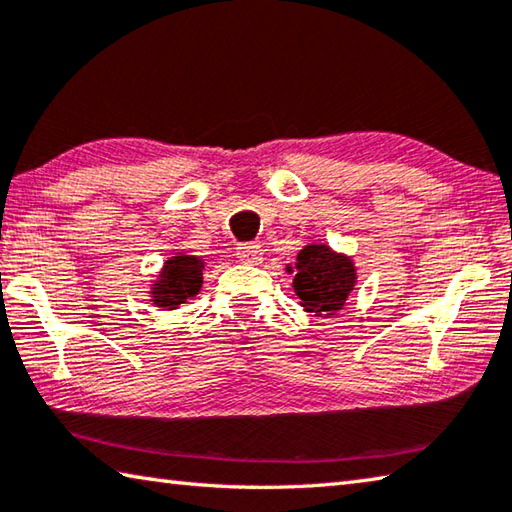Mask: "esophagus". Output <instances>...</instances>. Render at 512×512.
Returning <instances> with one entry per match:
<instances>
[{
  "mask_svg": "<svg viewBox=\"0 0 512 512\" xmlns=\"http://www.w3.org/2000/svg\"><path fill=\"white\" fill-rule=\"evenodd\" d=\"M262 255H264L262 248H259L257 244L244 242V244L237 246V259H239V262H244V264H262V259H264Z\"/></svg>",
  "mask_w": 512,
  "mask_h": 512,
  "instance_id": "obj_1",
  "label": "esophagus"
}]
</instances>
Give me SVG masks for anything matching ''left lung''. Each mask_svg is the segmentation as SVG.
Here are the masks:
<instances>
[{
    "mask_svg": "<svg viewBox=\"0 0 512 512\" xmlns=\"http://www.w3.org/2000/svg\"><path fill=\"white\" fill-rule=\"evenodd\" d=\"M288 266V273H290ZM355 266L324 244H310L299 250L293 288L304 310L315 315H335L342 310L355 286Z\"/></svg>",
    "mask_w": 512,
    "mask_h": 512,
    "instance_id": "left-lung-1",
    "label": "left lung"
}]
</instances>
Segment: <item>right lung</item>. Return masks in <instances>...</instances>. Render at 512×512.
Instances as JSON below:
<instances>
[{
    "label": "right lung",
    "mask_w": 512,
    "mask_h": 512,
    "mask_svg": "<svg viewBox=\"0 0 512 512\" xmlns=\"http://www.w3.org/2000/svg\"><path fill=\"white\" fill-rule=\"evenodd\" d=\"M204 262L193 255L170 257L164 264L159 279L153 284V304L164 310H173L186 299L195 297L202 288Z\"/></svg>",
    "instance_id": "obj_1"
}]
</instances>
